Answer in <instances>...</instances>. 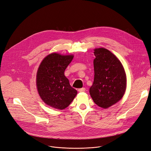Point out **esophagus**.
Instances as JSON below:
<instances>
[{
  "label": "esophagus",
  "mask_w": 151,
  "mask_h": 151,
  "mask_svg": "<svg viewBox=\"0 0 151 151\" xmlns=\"http://www.w3.org/2000/svg\"><path fill=\"white\" fill-rule=\"evenodd\" d=\"M78 92H85L86 91V89L85 88H80V89H78Z\"/></svg>",
  "instance_id": "esophagus-1"
}]
</instances>
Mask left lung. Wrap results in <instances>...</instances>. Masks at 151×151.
Masks as SVG:
<instances>
[{
  "label": "left lung",
  "mask_w": 151,
  "mask_h": 151,
  "mask_svg": "<svg viewBox=\"0 0 151 151\" xmlns=\"http://www.w3.org/2000/svg\"><path fill=\"white\" fill-rule=\"evenodd\" d=\"M94 80L89 93L94 103L107 109L123 97L127 76L120 60L104 48L94 49Z\"/></svg>",
  "instance_id": "obj_1"
}]
</instances>
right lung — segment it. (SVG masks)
<instances>
[{
  "instance_id": "add662e5",
  "label": "right lung",
  "mask_w": 151,
  "mask_h": 151,
  "mask_svg": "<svg viewBox=\"0 0 151 151\" xmlns=\"http://www.w3.org/2000/svg\"><path fill=\"white\" fill-rule=\"evenodd\" d=\"M73 55L53 53L41 62L37 74V86L42 101L48 106L63 110L73 101L77 91L72 88L64 72Z\"/></svg>"
}]
</instances>
